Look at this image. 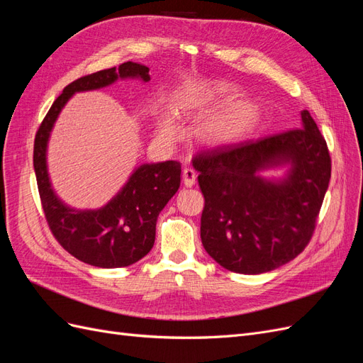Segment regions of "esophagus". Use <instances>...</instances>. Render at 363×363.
<instances>
[{
  "mask_svg": "<svg viewBox=\"0 0 363 363\" xmlns=\"http://www.w3.org/2000/svg\"><path fill=\"white\" fill-rule=\"evenodd\" d=\"M196 182V171L191 167H186L183 169V183L184 186H188V188H192Z\"/></svg>",
  "mask_w": 363,
  "mask_h": 363,
  "instance_id": "esophagus-1",
  "label": "esophagus"
}]
</instances>
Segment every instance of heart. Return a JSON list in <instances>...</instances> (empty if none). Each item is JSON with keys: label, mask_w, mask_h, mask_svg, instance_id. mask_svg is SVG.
I'll use <instances>...</instances> for the list:
<instances>
[{"label": "heart", "mask_w": 363, "mask_h": 363, "mask_svg": "<svg viewBox=\"0 0 363 363\" xmlns=\"http://www.w3.org/2000/svg\"><path fill=\"white\" fill-rule=\"evenodd\" d=\"M212 92L207 91L203 86H195L184 91L180 96V106L184 111H199V108L207 106L212 100ZM160 131L168 138H175L180 135V125L172 113L164 115L160 121Z\"/></svg>", "instance_id": "1"}]
</instances>
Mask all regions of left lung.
Segmentation results:
<instances>
[{
	"mask_svg": "<svg viewBox=\"0 0 363 363\" xmlns=\"http://www.w3.org/2000/svg\"><path fill=\"white\" fill-rule=\"evenodd\" d=\"M288 164L283 179L259 172ZM204 195L201 242L223 268L262 274L309 244L332 174L325 139L307 111L301 127L239 144L206 148L192 159Z\"/></svg>",
	"mask_w": 363,
	"mask_h": 363,
	"instance_id": "obj_1",
	"label": "left lung"
}]
</instances>
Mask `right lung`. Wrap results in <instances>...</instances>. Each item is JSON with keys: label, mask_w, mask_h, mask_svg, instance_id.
Listing matches in <instances>:
<instances>
[{"label": "right lung", "mask_w": 363, "mask_h": 363, "mask_svg": "<svg viewBox=\"0 0 363 363\" xmlns=\"http://www.w3.org/2000/svg\"><path fill=\"white\" fill-rule=\"evenodd\" d=\"M118 79H140L147 83L150 69L125 62L118 69L98 71L68 84L43 118L33 151L40 203L51 233L69 255L98 268H123L147 256L155 245L157 216L180 188L182 164L167 160L140 164L123 189L95 211H77L54 192L47 168V147L59 113L75 92L101 89Z\"/></svg>", "instance_id": "add662e5"}]
</instances>
